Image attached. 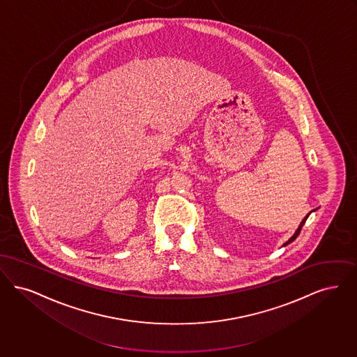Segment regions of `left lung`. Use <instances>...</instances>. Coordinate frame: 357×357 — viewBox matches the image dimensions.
<instances>
[{
  "instance_id": "obj_1",
  "label": "left lung",
  "mask_w": 357,
  "mask_h": 357,
  "mask_svg": "<svg viewBox=\"0 0 357 357\" xmlns=\"http://www.w3.org/2000/svg\"><path fill=\"white\" fill-rule=\"evenodd\" d=\"M312 212H314V211H310V213H308V215H307V216H305V218H303V221H301V222H300V225H298V228H297V229H296V232L294 233V236H292V237H291V238H289V240H288V241H287V243H285V244H284V245H282V247H285V245H288V244H291V243H292V241H295L296 237H297V236H298V234H300V231H301V228H303V225H304V224H305V221H307V218H308V216H310V213H312Z\"/></svg>"
}]
</instances>
